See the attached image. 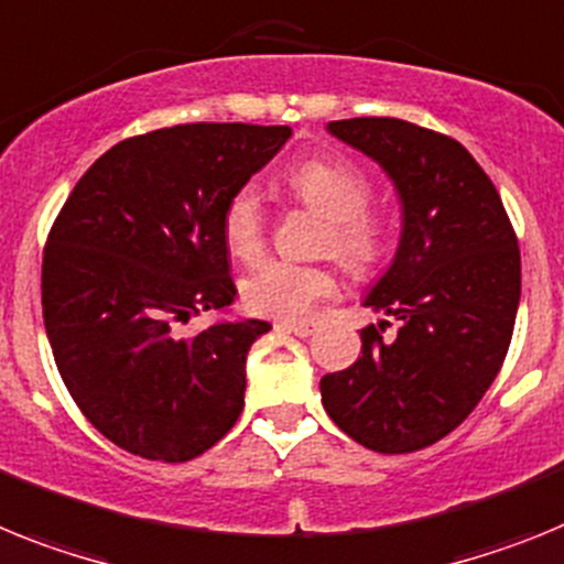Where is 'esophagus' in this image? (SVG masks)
I'll return each mask as SVG.
<instances>
[{"label":"esophagus","mask_w":564,"mask_h":564,"mask_svg":"<svg viewBox=\"0 0 564 564\" xmlns=\"http://www.w3.org/2000/svg\"><path fill=\"white\" fill-rule=\"evenodd\" d=\"M275 329L281 332H292L297 337H310L315 332V323L310 321H275Z\"/></svg>","instance_id":"obj_1"}]
</instances>
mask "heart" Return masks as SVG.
<instances>
[{"instance_id":"obj_1","label":"heart","mask_w":564,"mask_h":564,"mask_svg":"<svg viewBox=\"0 0 564 564\" xmlns=\"http://www.w3.org/2000/svg\"><path fill=\"white\" fill-rule=\"evenodd\" d=\"M289 193L303 207L326 218L323 252L335 254L355 275H369L383 261L389 235L383 218L369 207L375 184L351 161L310 159L286 175ZM221 235L229 254L249 263L267 247V209L254 187H238L224 204ZM337 292L329 267L292 261H263L241 283L247 310L269 317H301Z\"/></svg>"}]
</instances>
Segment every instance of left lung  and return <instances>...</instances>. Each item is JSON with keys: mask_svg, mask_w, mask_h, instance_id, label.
<instances>
[{"mask_svg": "<svg viewBox=\"0 0 564 564\" xmlns=\"http://www.w3.org/2000/svg\"><path fill=\"white\" fill-rule=\"evenodd\" d=\"M329 133L383 166L403 200L398 258L366 297L391 321L360 332L349 369L321 380L323 409L355 443L411 454L448 437L506 364L522 267L486 170L452 135L389 116ZM394 322L398 333H386Z\"/></svg>", "mask_w": 564, "mask_h": 564, "instance_id": "left-lung-1", "label": "left lung"}]
</instances>
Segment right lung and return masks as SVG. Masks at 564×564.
I'll use <instances>...</instances> for the list:
<instances>
[{
	"label": "right lung",
	"mask_w": 564,
	"mask_h": 564,
	"mask_svg": "<svg viewBox=\"0 0 564 564\" xmlns=\"http://www.w3.org/2000/svg\"><path fill=\"white\" fill-rule=\"evenodd\" d=\"M289 127L175 124L110 147L47 232L42 315L87 420L124 452L187 463L243 411L247 351L267 321L193 317L235 297L221 213Z\"/></svg>",
	"instance_id": "obj_1"
}]
</instances>
